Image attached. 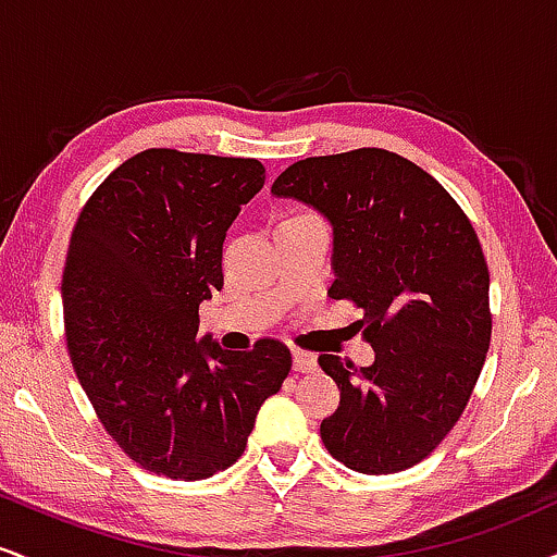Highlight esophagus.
Instances as JSON below:
<instances>
[{"mask_svg":"<svg viewBox=\"0 0 557 557\" xmlns=\"http://www.w3.org/2000/svg\"><path fill=\"white\" fill-rule=\"evenodd\" d=\"M314 367H317L314 354H309V350H300V348L293 350V369H296V372H311Z\"/></svg>","mask_w":557,"mask_h":557,"instance_id":"34e87169","label":"esophagus"}]
</instances>
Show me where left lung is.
Returning <instances> with one entry per match:
<instances>
[{
	"label": "left lung",
	"mask_w": 557,
	"mask_h": 557,
	"mask_svg": "<svg viewBox=\"0 0 557 557\" xmlns=\"http://www.w3.org/2000/svg\"><path fill=\"white\" fill-rule=\"evenodd\" d=\"M274 196L332 225L330 296L363 311L372 367L322 354L341 389L322 421L332 458L359 474L411 469L461 419L487 359L490 270L469 216L430 172L385 149L290 164Z\"/></svg>",
	"instance_id": "8db88e82"
}]
</instances>
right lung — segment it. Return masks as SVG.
<instances>
[{
	"label": "right lung",
	"mask_w": 557,
	"mask_h": 557,
	"mask_svg": "<svg viewBox=\"0 0 557 557\" xmlns=\"http://www.w3.org/2000/svg\"><path fill=\"white\" fill-rule=\"evenodd\" d=\"M264 185L259 159L146 149L75 222L62 272L70 361L96 417L140 469L196 482L243 456L290 372L285 343L196 341L222 290V243Z\"/></svg>",
	"instance_id": "1"
}]
</instances>
